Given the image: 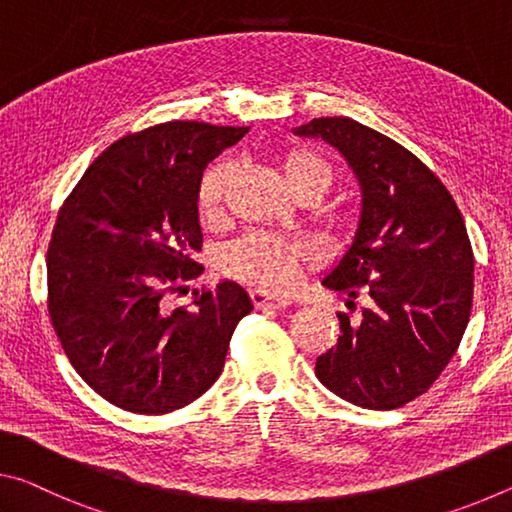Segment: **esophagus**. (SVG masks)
Wrapping results in <instances>:
<instances>
[{
	"label": "esophagus",
	"instance_id": "esophagus-1",
	"mask_svg": "<svg viewBox=\"0 0 512 512\" xmlns=\"http://www.w3.org/2000/svg\"><path fill=\"white\" fill-rule=\"evenodd\" d=\"M251 301H254L256 308H265V306H272V308H286L290 306V299H281V297H272L270 292H265L261 288L251 290Z\"/></svg>",
	"mask_w": 512,
	"mask_h": 512
}]
</instances>
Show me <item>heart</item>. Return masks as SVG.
<instances>
[{"label": "heart", "instance_id": "b5f03b06", "mask_svg": "<svg viewBox=\"0 0 512 512\" xmlns=\"http://www.w3.org/2000/svg\"><path fill=\"white\" fill-rule=\"evenodd\" d=\"M281 170L295 195L311 190L320 199L333 183V167L329 161L308 147L288 149L281 158ZM231 177V163H217L206 170L197 192L199 211L206 220H213L222 213ZM313 256V249L306 242L267 231H249L222 249L220 267L226 276L251 283V286L270 292H288L297 286L301 270L313 261Z\"/></svg>", "mask_w": 512, "mask_h": 512}]
</instances>
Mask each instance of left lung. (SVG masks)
<instances>
[{
  "mask_svg": "<svg viewBox=\"0 0 512 512\" xmlns=\"http://www.w3.org/2000/svg\"><path fill=\"white\" fill-rule=\"evenodd\" d=\"M295 133L338 149L363 192L354 242L322 283L351 299L363 292L370 306L358 322L338 315V345L315 374L349 404L401 408L431 388L469 322L474 254L463 215L420 158L351 117H315Z\"/></svg>",
  "mask_w": 512,
  "mask_h": 512,
  "instance_id": "left-lung-1",
  "label": "left lung"
}]
</instances>
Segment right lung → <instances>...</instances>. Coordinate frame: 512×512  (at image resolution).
<instances>
[{
    "label": "right lung",
    "instance_id": "add662e5",
    "mask_svg": "<svg viewBox=\"0 0 512 512\" xmlns=\"http://www.w3.org/2000/svg\"><path fill=\"white\" fill-rule=\"evenodd\" d=\"M247 127L165 122L120 138L58 211L47 249V308L74 370L99 397L163 415L204 395L251 299L238 283L195 290L204 270L197 192L206 165Z\"/></svg>",
    "mask_w": 512,
    "mask_h": 512
}]
</instances>
